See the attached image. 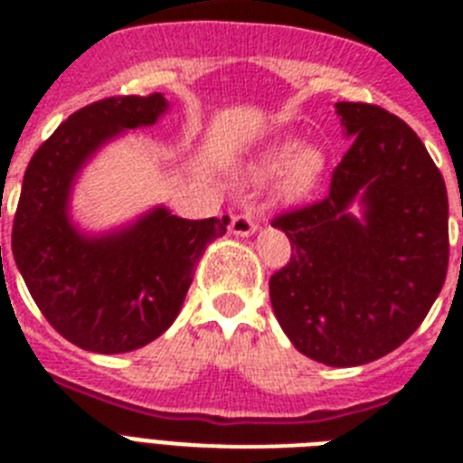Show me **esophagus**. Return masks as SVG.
<instances>
[{"label":"esophagus","instance_id":"esophagus-1","mask_svg":"<svg viewBox=\"0 0 463 463\" xmlns=\"http://www.w3.org/2000/svg\"><path fill=\"white\" fill-rule=\"evenodd\" d=\"M229 232H232L234 236H241V239H245V236H252L257 232L255 218H252L248 211L241 213V215H236V218L232 220V224H229Z\"/></svg>","mask_w":463,"mask_h":463}]
</instances>
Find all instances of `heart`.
<instances>
[{
  "label": "heart",
  "instance_id": "obj_1",
  "mask_svg": "<svg viewBox=\"0 0 463 463\" xmlns=\"http://www.w3.org/2000/svg\"><path fill=\"white\" fill-rule=\"evenodd\" d=\"M326 153L317 143H301L298 138L271 141L252 159L245 178L261 183L276 175L273 194L280 203H301L320 187L326 171Z\"/></svg>",
  "mask_w": 463,
  "mask_h": 463
}]
</instances>
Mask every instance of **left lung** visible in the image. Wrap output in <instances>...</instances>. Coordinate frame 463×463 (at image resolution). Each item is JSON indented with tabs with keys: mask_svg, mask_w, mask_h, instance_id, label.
Here are the masks:
<instances>
[{
	"mask_svg": "<svg viewBox=\"0 0 463 463\" xmlns=\"http://www.w3.org/2000/svg\"><path fill=\"white\" fill-rule=\"evenodd\" d=\"M350 150L325 202L273 220L292 243L269 282L292 345L362 366L422 325L448 273V192L424 143L380 106L338 101Z\"/></svg>",
	"mask_w": 463,
	"mask_h": 463,
	"instance_id": "left-lung-1",
	"label": "left lung"
}]
</instances>
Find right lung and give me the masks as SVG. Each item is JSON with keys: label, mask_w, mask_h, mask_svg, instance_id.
<instances>
[{"label": "right lung", "mask_w": 463, "mask_h": 463, "mask_svg": "<svg viewBox=\"0 0 463 463\" xmlns=\"http://www.w3.org/2000/svg\"><path fill=\"white\" fill-rule=\"evenodd\" d=\"M169 109L159 92L85 106L57 127L24 171L11 241L15 267L46 320L90 353H132L162 336L181 313L206 248L227 234V215L185 220L162 203L101 232L73 220V190L85 166Z\"/></svg>", "instance_id": "1"}]
</instances>
